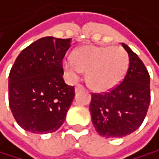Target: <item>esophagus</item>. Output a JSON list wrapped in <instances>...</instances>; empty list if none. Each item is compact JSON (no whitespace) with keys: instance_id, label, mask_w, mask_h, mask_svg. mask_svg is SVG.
Masks as SVG:
<instances>
[{"instance_id":"obj_1","label":"esophagus","mask_w":159,"mask_h":159,"mask_svg":"<svg viewBox=\"0 0 159 159\" xmlns=\"http://www.w3.org/2000/svg\"><path fill=\"white\" fill-rule=\"evenodd\" d=\"M82 89H84V87L82 86V85H80V84H78V85H76V86H75V91L76 92H78L79 90H82Z\"/></svg>"}]
</instances>
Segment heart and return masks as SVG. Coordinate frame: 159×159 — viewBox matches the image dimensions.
I'll list each match as a JSON object with an SVG mask.
<instances>
[{"label":"heart","instance_id":"b5f03b06","mask_svg":"<svg viewBox=\"0 0 159 159\" xmlns=\"http://www.w3.org/2000/svg\"><path fill=\"white\" fill-rule=\"evenodd\" d=\"M72 58L63 59V69L70 81H77L86 71V81L96 91H107L117 86L125 76L129 59L119 47L84 46L75 50Z\"/></svg>","mask_w":159,"mask_h":159}]
</instances>
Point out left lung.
Returning <instances> with one entry per match:
<instances>
[{"label": "left lung", "mask_w": 159, "mask_h": 159, "mask_svg": "<svg viewBox=\"0 0 159 159\" xmlns=\"http://www.w3.org/2000/svg\"><path fill=\"white\" fill-rule=\"evenodd\" d=\"M129 57L123 81L113 90L92 94L90 112L94 127L106 138H121L136 131L144 121L151 102L150 75L140 57L121 44Z\"/></svg>", "instance_id": "obj_1"}]
</instances>
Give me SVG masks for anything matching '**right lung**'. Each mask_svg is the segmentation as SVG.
I'll return each mask as SVG.
<instances>
[{
	"instance_id": "right-lung-1",
	"label": "right lung",
	"mask_w": 159,
	"mask_h": 159,
	"mask_svg": "<svg viewBox=\"0 0 159 159\" xmlns=\"http://www.w3.org/2000/svg\"><path fill=\"white\" fill-rule=\"evenodd\" d=\"M71 39L44 37L22 51L8 76V102L18 125L34 134L63 124L74 87L63 80L62 59Z\"/></svg>"
}]
</instances>
